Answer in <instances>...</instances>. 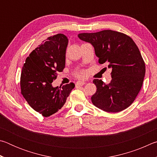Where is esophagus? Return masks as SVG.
Returning a JSON list of instances; mask_svg holds the SVG:
<instances>
[{"instance_id":"obj_1","label":"esophagus","mask_w":157,"mask_h":157,"mask_svg":"<svg viewBox=\"0 0 157 157\" xmlns=\"http://www.w3.org/2000/svg\"><path fill=\"white\" fill-rule=\"evenodd\" d=\"M85 84V82L84 81H78L76 82L75 85L78 86H83V85Z\"/></svg>"}]
</instances>
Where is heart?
<instances>
[{
    "instance_id": "1",
    "label": "heart",
    "mask_w": 157,
    "mask_h": 157,
    "mask_svg": "<svg viewBox=\"0 0 157 157\" xmlns=\"http://www.w3.org/2000/svg\"><path fill=\"white\" fill-rule=\"evenodd\" d=\"M75 75L78 78H84V77L86 76V72L83 70L77 71V72L75 73Z\"/></svg>"
}]
</instances>
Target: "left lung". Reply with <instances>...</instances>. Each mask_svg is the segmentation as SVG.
<instances>
[{"mask_svg":"<svg viewBox=\"0 0 157 157\" xmlns=\"http://www.w3.org/2000/svg\"><path fill=\"white\" fill-rule=\"evenodd\" d=\"M78 37L94 47L100 63H108L112 69L110 83L95 79L96 92L92 103L107 112L117 113L131 105L141 89L145 65L134 41L127 34L105 30L94 33H81Z\"/></svg>","mask_w":157,"mask_h":157,"instance_id":"1","label":"left lung"}]
</instances>
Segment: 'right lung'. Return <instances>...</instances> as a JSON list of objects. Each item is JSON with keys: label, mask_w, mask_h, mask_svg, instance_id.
Returning a JSON list of instances; mask_svg holds the SVG:
<instances>
[{"label": "right lung", "mask_w": 157, "mask_h": 157, "mask_svg": "<svg viewBox=\"0 0 157 157\" xmlns=\"http://www.w3.org/2000/svg\"><path fill=\"white\" fill-rule=\"evenodd\" d=\"M46 41V40H45ZM68 40L64 34L48 37L26 58L21 74V91L34 111L44 117L57 112L74 89L73 82L53 87L52 82L65 68Z\"/></svg>", "instance_id": "obj_1"}]
</instances>
